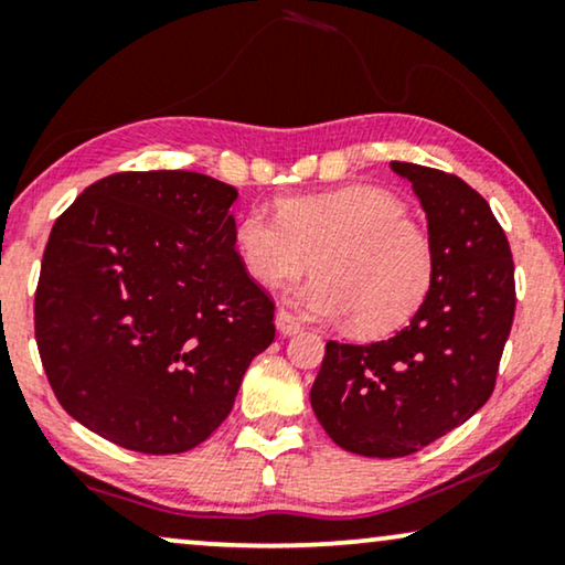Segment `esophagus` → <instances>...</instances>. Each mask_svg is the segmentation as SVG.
<instances>
[{
	"instance_id": "34e87169",
	"label": "esophagus",
	"mask_w": 565,
	"mask_h": 565,
	"mask_svg": "<svg viewBox=\"0 0 565 565\" xmlns=\"http://www.w3.org/2000/svg\"><path fill=\"white\" fill-rule=\"evenodd\" d=\"M275 323H277V331H280L282 337H292V334H298L300 329H303V323H300L290 311H277Z\"/></svg>"
}]
</instances>
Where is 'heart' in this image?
I'll list each match as a JSON object with an SVG mask.
<instances>
[{
	"label": "heart",
	"instance_id": "1",
	"mask_svg": "<svg viewBox=\"0 0 565 565\" xmlns=\"http://www.w3.org/2000/svg\"><path fill=\"white\" fill-rule=\"evenodd\" d=\"M234 249L262 288L298 280L313 259L316 277L296 303L316 319H350L360 337L404 327L437 275L435 242L404 200L367 184L285 198L277 215L249 207L234 226Z\"/></svg>",
	"mask_w": 565,
	"mask_h": 565
}]
</instances>
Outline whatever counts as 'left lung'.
Returning <instances> with one entry per match:
<instances>
[{
    "instance_id": "1",
    "label": "left lung",
    "mask_w": 565,
    "mask_h": 565,
    "mask_svg": "<svg viewBox=\"0 0 565 565\" xmlns=\"http://www.w3.org/2000/svg\"><path fill=\"white\" fill-rule=\"evenodd\" d=\"M391 167L427 213L435 285L391 339H329L311 388L327 435L367 458L419 452L489 401L516 306L512 249L489 203L455 174L408 161Z\"/></svg>"
}]
</instances>
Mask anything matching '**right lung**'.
<instances>
[{
  "mask_svg": "<svg viewBox=\"0 0 565 565\" xmlns=\"http://www.w3.org/2000/svg\"><path fill=\"white\" fill-rule=\"evenodd\" d=\"M236 188L200 172H115L53 223L35 342L58 404L146 455L188 452L234 408L275 339V300L234 249Z\"/></svg>",
  "mask_w": 565,
  "mask_h": 565,
  "instance_id": "obj_1",
  "label": "right lung"
}]
</instances>
